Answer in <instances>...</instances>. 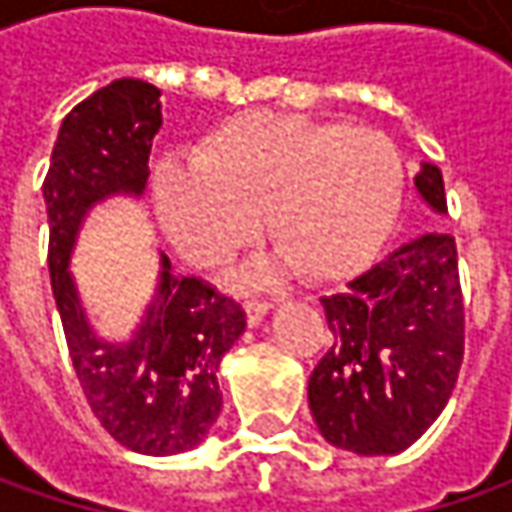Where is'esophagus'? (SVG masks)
<instances>
[{
  "instance_id": "esophagus-1",
  "label": "esophagus",
  "mask_w": 512,
  "mask_h": 512,
  "mask_svg": "<svg viewBox=\"0 0 512 512\" xmlns=\"http://www.w3.org/2000/svg\"><path fill=\"white\" fill-rule=\"evenodd\" d=\"M267 313H270V302H262V299H247L245 302V316H247V325L250 327L259 325Z\"/></svg>"
}]
</instances>
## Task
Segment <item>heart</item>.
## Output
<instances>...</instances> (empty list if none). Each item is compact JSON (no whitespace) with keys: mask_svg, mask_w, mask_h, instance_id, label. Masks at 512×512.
Returning <instances> with one entry per match:
<instances>
[{"mask_svg":"<svg viewBox=\"0 0 512 512\" xmlns=\"http://www.w3.org/2000/svg\"><path fill=\"white\" fill-rule=\"evenodd\" d=\"M404 162L370 128L247 113L193 153V168L165 165L153 199L159 222L193 265L230 259L259 233L276 242L239 273L242 285L276 279L290 265L307 282H333L362 267L399 216Z\"/></svg>","mask_w":512,"mask_h":512,"instance_id":"1","label":"heart"}]
</instances>
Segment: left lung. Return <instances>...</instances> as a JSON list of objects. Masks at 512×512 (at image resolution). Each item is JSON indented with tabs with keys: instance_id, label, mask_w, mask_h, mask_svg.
<instances>
[{
	"instance_id": "obj_1",
	"label": "left lung",
	"mask_w": 512,
	"mask_h": 512,
	"mask_svg": "<svg viewBox=\"0 0 512 512\" xmlns=\"http://www.w3.org/2000/svg\"><path fill=\"white\" fill-rule=\"evenodd\" d=\"M416 193L447 216L442 170L422 162ZM333 342L307 382L327 444L356 456H396L439 419L464 356L456 242L427 233L322 296Z\"/></svg>"
}]
</instances>
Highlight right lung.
I'll list each match as a JSON object with an SVG mask.
<instances>
[{
    "mask_svg": "<svg viewBox=\"0 0 512 512\" xmlns=\"http://www.w3.org/2000/svg\"><path fill=\"white\" fill-rule=\"evenodd\" d=\"M159 99L156 85L116 79L79 102L59 125L42 196L50 287L90 410L133 453L176 456L205 442L222 413L216 373L245 333V310L199 279L179 276L159 250L139 322L125 339H108L90 322L70 270L96 207L145 196L153 136L162 130Z\"/></svg>",
    "mask_w": 512,
    "mask_h": 512,
    "instance_id": "obj_1",
    "label": "right lung"
}]
</instances>
